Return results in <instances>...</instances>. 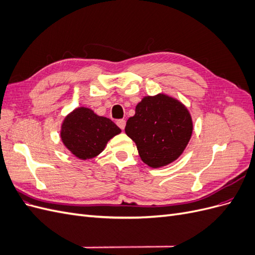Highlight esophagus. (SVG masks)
Here are the masks:
<instances>
[{
    "mask_svg": "<svg viewBox=\"0 0 255 255\" xmlns=\"http://www.w3.org/2000/svg\"><path fill=\"white\" fill-rule=\"evenodd\" d=\"M117 126H118L121 129H125V128H126V120H123V119L118 120V121H117Z\"/></svg>",
    "mask_w": 255,
    "mask_h": 255,
    "instance_id": "obj_1",
    "label": "esophagus"
}]
</instances>
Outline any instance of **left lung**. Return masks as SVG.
<instances>
[{
  "mask_svg": "<svg viewBox=\"0 0 255 255\" xmlns=\"http://www.w3.org/2000/svg\"><path fill=\"white\" fill-rule=\"evenodd\" d=\"M126 133L135 141L143 163L158 168L183 153L191 137L192 121L176 100L165 95L145 97L127 121Z\"/></svg>",
  "mask_w": 255,
  "mask_h": 255,
  "instance_id": "1",
  "label": "left lung"
}]
</instances>
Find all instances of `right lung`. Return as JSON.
Returning a JSON list of instances; mask_svg holds the SVG:
<instances>
[{"instance_id": "right-lung-1", "label": "right lung", "mask_w": 255, "mask_h": 255, "mask_svg": "<svg viewBox=\"0 0 255 255\" xmlns=\"http://www.w3.org/2000/svg\"><path fill=\"white\" fill-rule=\"evenodd\" d=\"M121 132L115 123L85 107L68 115L61 126V140L73 155L89 159L101 153L111 138Z\"/></svg>"}]
</instances>
